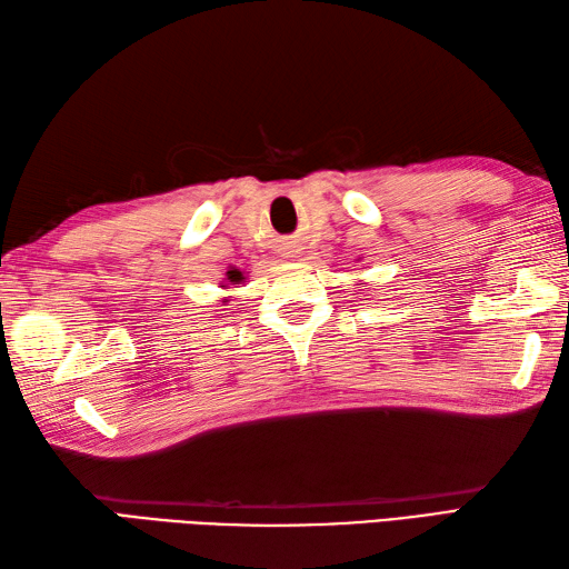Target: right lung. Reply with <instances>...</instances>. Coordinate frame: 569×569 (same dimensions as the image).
Wrapping results in <instances>:
<instances>
[{"label": "right lung", "instance_id": "obj_1", "mask_svg": "<svg viewBox=\"0 0 569 569\" xmlns=\"http://www.w3.org/2000/svg\"><path fill=\"white\" fill-rule=\"evenodd\" d=\"M229 283H241V271L229 273Z\"/></svg>", "mask_w": 569, "mask_h": 569}]
</instances>
